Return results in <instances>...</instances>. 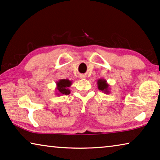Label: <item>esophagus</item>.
Instances as JSON below:
<instances>
[{"label": "esophagus", "instance_id": "1", "mask_svg": "<svg viewBox=\"0 0 160 160\" xmlns=\"http://www.w3.org/2000/svg\"><path fill=\"white\" fill-rule=\"evenodd\" d=\"M80 78H81V79H84V78H85V75H80Z\"/></svg>", "mask_w": 160, "mask_h": 160}]
</instances>
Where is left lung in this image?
<instances>
[{
  "mask_svg": "<svg viewBox=\"0 0 160 160\" xmlns=\"http://www.w3.org/2000/svg\"><path fill=\"white\" fill-rule=\"evenodd\" d=\"M98 88L101 91H103L106 94H108L110 92V88L109 85L107 82V81L105 79H98L97 81Z\"/></svg>",
  "mask_w": 160,
  "mask_h": 160,
  "instance_id": "8db88e82",
  "label": "left lung"
}]
</instances>
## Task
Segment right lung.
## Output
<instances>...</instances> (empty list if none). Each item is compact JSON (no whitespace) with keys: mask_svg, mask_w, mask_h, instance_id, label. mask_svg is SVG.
<instances>
[{"mask_svg":"<svg viewBox=\"0 0 160 160\" xmlns=\"http://www.w3.org/2000/svg\"><path fill=\"white\" fill-rule=\"evenodd\" d=\"M72 82L68 79H61L57 82V95H68L70 93V90L69 87L72 85Z\"/></svg>","mask_w":160,"mask_h":160,"instance_id":"1","label":"right lung"}]
</instances>
